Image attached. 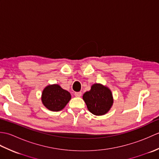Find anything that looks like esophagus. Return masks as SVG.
I'll return each instance as SVG.
<instances>
[{
	"mask_svg": "<svg viewBox=\"0 0 159 159\" xmlns=\"http://www.w3.org/2000/svg\"><path fill=\"white\" fill-rule=\"evenodd\" d=\"M82 95V93L79 92H75L74 93V96H75L76 97H80Z\"/></svg>",
	"mask_w": 159,
	"mask_h": 159,
	"instance_id": "1",
	"label": "esophagus"
}]
</instances>
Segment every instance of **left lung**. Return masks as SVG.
I'll list each match as a JSON object with an SVG mask.
<instances>
[{
	"mask_svg": "<svg viewBox=\"0 0 159 159\" xmlns=\"http://www.w3.org/2000/svg\"><path fill=\"white\" fill-rule=\"evenodd\" d=\"M87 109L95 116H103L109 112L113 104V97L109 87L95 83L83 96Z\"/></svg>",
	"mask_w": 159,
	"mask_h": 159,
	"instance_id": "obj_1",
	"label": "left lung"
}]
</instances>
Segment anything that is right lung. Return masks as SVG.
Here are the masks:
<instances>
[{
	"instance_id": "right-lung-1",
	"label": "right lung",
	"mask_w": 159,
	"mask_h": 159,
	"mask_svg": "<svg viewBox=\"0 0 159 159\" xmlns=\"http://www.w3.org/2000/svg\"><path fill=\"white\" fill-rule=\"evenodd\" d=\"M41 99L46 109L51 111H59L69 102L71 94L58 84H52L43 89Z\"/></svg>"
}]
</instances>
